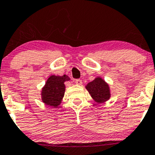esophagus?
<instances>
[{
	"instance_id": "34e87169",
	"label": "esophagus",
	"mask_w": 155,
	"mask_h": 155,
	"mask_svg": "<svg viewBox=\"0 0 155 155\" xmlns=\"http://www.w3.org/2000/svg\"><path fill=\"white\" fill-rule=\"evenodd\" d=\"M75 83H76L77 85H81L82 83H83V82H82L81 79H76V80H75Z\"/></svg>"
}]
</instances>
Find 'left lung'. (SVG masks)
<instances>
[{
    "instance_id": "8db88e82",
    "label": "left lung",
    "mask_w": 155,
    "mask_h": 155,
    "mask_svg": "<svg viewBox=\"0 0 155 155\" xmlns=\"http://www.w3.org/2000/svg\"><path fill=\"white\" fill-rule=\"evenodd\" d=\"M89 94L97 103L107 101L111 97L109 86L102 78L97 77L86 86Z\"/></svg>"
}]
</instances>
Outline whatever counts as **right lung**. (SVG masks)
I'll list each match as a JSON object with an SVG mask.
<instances>
[{
  "label": "right lung",
  "instance_id": "right-lung-1",
  "mask_svg": "<svg viewBox=\"0 0 155 155\" xmlns=\"http://www.w3.org/2000/svg\"><path fill=\"white\" fill-rule=\"evenodd\" d=\"M69 79L70 78L66 75L50 76L42 89V101L54 107L60 105L65 91L64 82L68 81Z\"/></svg>",
  "mask_w": 155,
  "mask_h": 155
}]
</instances>
